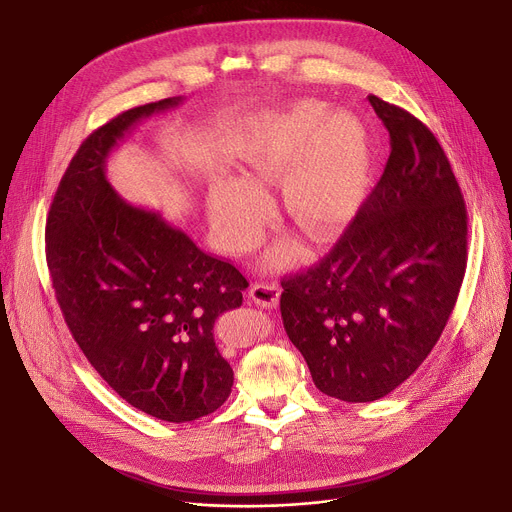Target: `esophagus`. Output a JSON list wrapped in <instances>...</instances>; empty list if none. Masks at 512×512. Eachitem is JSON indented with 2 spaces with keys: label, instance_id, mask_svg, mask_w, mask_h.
I'll return each instance as SVG.
<instances>
[{
  "label": "esophagus",
  "instance_id": "esophagus-1",
  "mask_svg": "<svg viewBox=\"0 0 512 512\" xmlns=\"http://www.w3.org/2000/svg\"><path fill=\"white\" fill-rule=\"evenodd\" d=\"M280 286L277 284H255L249 290V296L253 302H257L263 308H275L280 304Z\"/></svg>",
  "mask_w": 512,
  "mask_h": 512
}]
</instances>
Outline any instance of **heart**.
I'll return each mask as SVG.
<instances>
[{
  "instance_id": "heart-1",
  "label": "heart",
  "mask_w": 512,
  "mask_h": 512,
  "mask_svg": "<svg viewBox=\"0 0 512 512\" xmlns=\"http://www.w3.org/2000/svg\"><path fill=\"white\" fill-rule=\"evenodd\" d=\"M371 173L369 138L361 120L318 100H300L263 116L241 151V177L216 181L210 222L230 253L249 251L269 218L267 185L280 179L286 214L308 235L337 228L359 208ZM277 247L271 265L290 259Z\"/></svg>"
}]
</instances>
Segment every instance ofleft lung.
<instances>
[{
    "label": "left lung",
    "instance_id": "obj_1",
    "mask_svg": "<svg viewBox=\"0 0 512 512\" xmlns=\"http://www.w3.org/2000/svg\"><path fill=\"white\" fill-rule=\"evenodd\" d=\"M390 132L386 169L335 247L284 277V329L314 386L345 402L396 390L439 341L466 273L468 212L435 134L367 96Z\"/></svg>",
    "mask_w": 512,
    "mask_h": 512
}]
</instances>
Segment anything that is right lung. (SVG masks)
<instances>
[{
	"label": "right lung",
	"instance_id": "1",
	"mask_svg": "<svg viewBox=\"0 0 512 512\" xmlns=\"http://www.w3.org/2000/svg\"><path fill=\"white\" fill-rule=\"evenodd\" d=\"M167 98L91 132L71 159L46 218V263L67 327L108 386L167 423L220 408L232 367L216 318L243 304L245 275L204 253L159 212L128 204L106 179L124 134L175 108Z\"/></svg>",
	"mask_w": 512,
	"mask_h": 512
}]
</instances>
